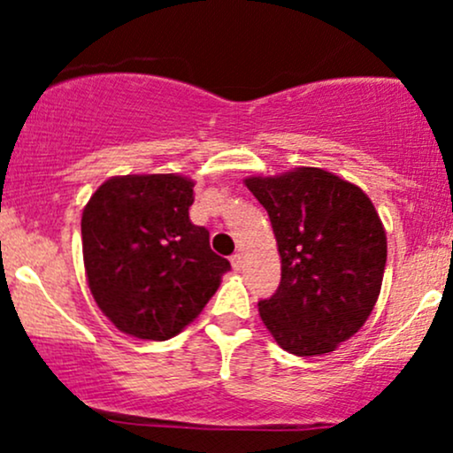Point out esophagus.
I'll use <instances>...</instances> for the list:
<instances>
[{
	"mask_svg": "<svg viewBox=\"0 0 453 453\" xmlns=\"http://www.w3.org/2000/svg\"><path fill=\"white\" fill-rule=\"evenodd\" d=\"M230 262H232V268L234 270H236V273H238V270H242V253H234V256L230 257Z\"/></svg>",
	"mask_w": 453,
	"mask_h": 453,
	"instance_id": "1",
	"label": "esophagus"
}]
</instances>
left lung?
<instances>
[{
	"label": "left lung",
	"instance_id": "left-lung-1",
	"mask_svg": "<svg viewBox=\"0 0 453 453\" xmlns=\"http://www.w3.org/2000/svg\"><path fill=\"white\" fill-rule=\"evenodd\" d=\"M273 223L280 285L259 317L294 356H324L351 339L375 309L388 238L360 187L321 168L244 179Z\"/></svg>",
	"mask_w": 453,
	"mask_h": 453
}]
</instances>
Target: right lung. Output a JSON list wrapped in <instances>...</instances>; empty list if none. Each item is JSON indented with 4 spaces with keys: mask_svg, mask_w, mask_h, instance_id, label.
<instances>
[{
    "mask_svg": "<svg viewBox=\"0 0 453 453\" xmlns=\"http://www.w3.org/2000/svg\"><path fill=\"white\" fill-rule=\"evenodd\" d=\"M194 180L180 174L112 176L82 211V257L102 313L129 336L168 341L219 288L230 262L194 226Z\"/></svg>",
    "mask_w": 453,
    "mask_h": 453,
    "instance_id": "obj_1",
    "label": "right lung"
}]
</instances>
